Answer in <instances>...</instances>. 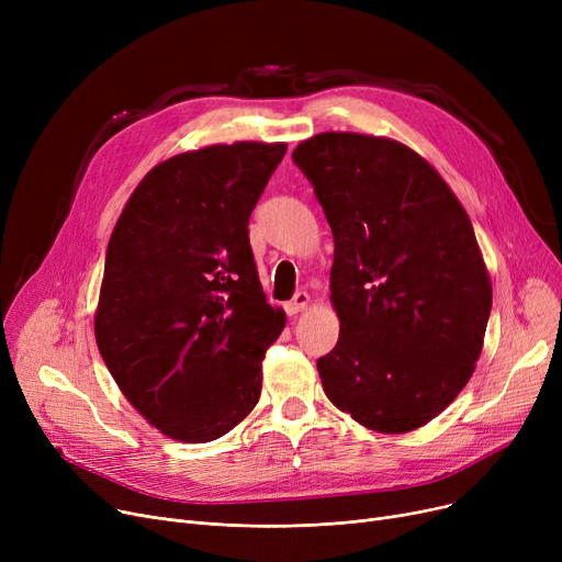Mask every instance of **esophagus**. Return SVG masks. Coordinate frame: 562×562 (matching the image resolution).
I'll use <instances>...</instances> for the list:
<instances>
[{"mask_svg":"<svg viewBox=\"0 0 562 562\" xmlns=\"http://www.w3.org/2000/svg\"><path fill=\"white\" fill-rule=\"evenodd\" d=\"M307 305H310V293H307V291H299L296 296H293V299L284 305V310H286L289 316H293V314L303 312Z\"/></svg>","mask_w":562,"mask_h":562,"instance_id":"1","label":"esophagus"}]
</instances>
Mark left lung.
Here are the masks:
<instances>
[{"label": "left lung", "mask_w": 562, "mask_h": 562, "mask_svg": "<svg viewBox=\"0 0 562 562\" xmlns=\"http://www.w3.org/2000/svg\"><path fill=\"white\" fill-rule=\"evenodd\" d=\"M335 236L339 341L316 369L369 430L401 435L445 412L483 350L492 282L474 227L412 147L323 132L293 150Z\"/></svg>", "instance_id": "1"}]
</instances>
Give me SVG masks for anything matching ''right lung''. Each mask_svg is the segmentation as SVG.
<instances>
[{
    "mask_svg": "<svg viewBox=\"0 0 562 562\" xmlns=\"http://www.w3.org/2000/svg\"><path fill=\"white\" fill-rule=\"evenodd\" d=\"M284 153L239 140L175 155L111 232L95 341L125 398L170 439H218L259 401L286 316L266 303L248 221Z\"/></svg>",
    "mask_w": 562,
    "mask_h": 562,
    "instance_id": "1",
    "label": "right lung"
}]
</instances>
